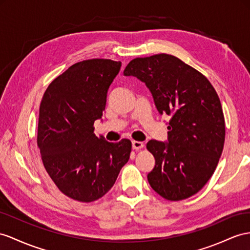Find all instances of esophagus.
Returning a JSON list of instances; mask_svg holds the SVG:
<instances>
[{"label": "esophagus", "mask_w": 250, "mask_h": 250, "mask_svg": "<svg viewBox=\"0 0 250 250\" xmlns=\"http://www.w3.org/2000/svg\"><path fill=\"white\" fill-rule=\"evenodd\" d=\"M132 148H133L134 150L142 149V148H144V143H142V142H136V140H133V142H132Z\"/></svg>", "instance_id": "1"}]
</instances>
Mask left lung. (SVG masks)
Returning a JSON list of instances; mask_svg holds the SVG:
<instances>
[{
    "label": "left lung",
    "mask_w": 250,
    "mask_h": 250,
    "mask_svg": "<svg viewBox=\"0 0 250 250\" xmlns=\"http://www.w3.org/2000/svg\"><path fill=\"white\" fill-rule=\"evenodd\" d=\"M124 75L144 82L158 113L170 117L167 142L146 144L155 158L151 187L169 201L194 195L212 176L225 142L215 89L200 72L167 54L133 59Z\"/></svg>",
    "instance_id": "1"
}]
</instances>
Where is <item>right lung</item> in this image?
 <instances>
[{
    "instance_id": "add662e5",
    "label": "right lung",
    "mask_w": 250,
    "mask_h": 250,
    "mask_svg": "<svg viewBox=\"0 0 250 250\" xmlns=\"http://www.w3.org/2000/svg\"><path fill=\"white\" fill-rule=\"evenodd\" d=\"M120 61L91 59L68 67L50 83L40 104L38 146L59 190L73 200L104 196L130 158L129 139L108 143L94 133Z\"/></svg>"
}]
</instances>
